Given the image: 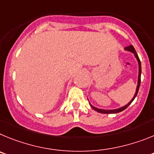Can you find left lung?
<instances>
[{"label":"left lung","mask_w":154,"mask_h":154,"mask_svg":"<svg viewBox=\"0 0 154 154\" xmlns=\"http://www.w3.org/2000/svg\"><path fill=\"white\" fill-rule=\"evenodd\" d=\"M126 51H130V52H132L134 55V56H135V58H137V62H138V65H139V72H138V81H137V89H136V92L135 94H134V96H133V99L130 100L129 103H127L126 105H125L124 106H122L120 107V108H118V109H99L97 108V107H95L94 106H92V104H91L90 103H89V105H90V106L92 107V109H93L94 110H96V112H100V113H104V114H110V113H117V112H122V111H123L124 109H126V108H127L129 106H130V104L132 103V102L134 100V99L136 98V96H137V93H138V91H139V89H140V81H141V63H140V58H139L138 57V55H137V51H136L135 48H133V45H130L128 46V47H126L124 48ZM89 100V99H88Z\"/></svg>","instance_id":"obj_1"}]
</instances>
